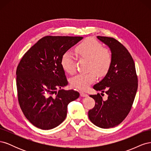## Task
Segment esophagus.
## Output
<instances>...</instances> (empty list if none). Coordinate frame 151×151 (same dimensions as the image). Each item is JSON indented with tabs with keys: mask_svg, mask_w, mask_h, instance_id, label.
<instances>
[{
	"mask_svg": "<svg viewBox=\"0 0 151 151\" xmlns=\"http://www.w3.org/2000/svg\"><path fill=\"white\" fill-rule=\"evenodd\" d=\"M80 95H81V96H82V97L88 96V94H87L85 93H84V92H83V91H80Z\"/></svg>",
	"mask_w": 151,
	"mask_h": 151,
	"instance_id": "obj_1",
	"label": "esophagus"
}]
</instances>
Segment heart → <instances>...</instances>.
Masks as SVG:
<instances>
[{
	"mask_svg": "<svg viewBox=\"0 0 151 151\" xmlns=\"http://www.w3.org/2000/svg\"><path fill=\"white\" fill-rule=\"evenodd\" d=\"M76 52L79 57L88 60L87 70L89 71L76 75L70 79V83L73 88L85 91L96 79L95 72L101 76L108 72L111 64L112 55L93 38H87L79 43L76 47ZM76 61L75 55L70 51H67L63 53L60 63L63 70L72 74L76 70Z\"/></svg>",
	"mask_w": 151,
	"mask_h": 151,
	"instance_id": "1",
	"label": "heart"
}]
</instances>
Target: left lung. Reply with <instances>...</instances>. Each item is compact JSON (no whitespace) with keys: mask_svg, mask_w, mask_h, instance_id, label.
<instances>
[{"mask_svg":"<svg viewBox=\"0 0 151 151\" xmlns=\"http://www.w3.org/2000/svg\"><path fill=\"white\" fill-rule=\"evenodd\" d=\"M97 38L109 48L112 62L106 75L93 86L108 95L103 99V93L90 95L95 101L94 107L88 112L93 124L103 129L114 127L123 122L129 113L138 88L135 63L127 49L113 38Z\"/></svg>","mask_w":151,"mask_h":151,"instance_id":"1","label":"left lung"}]
</instances>
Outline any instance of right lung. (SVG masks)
Returning a JSON list of instances; mask_svg holds the SVG:
<instances>
[{
  "label": "right lung",
  "instance_id": "add662e5",
  "mask_svg": "<svg viewBox=\"0 0 151 151\" xmlns=\"http://www.w3.org/2000/svg\"><path fill=\"white\" fill-rule=\"evenodd\" d=\"M83 38L45 36L31 47L17 65L20 107L27 119L39 129L50 130L58 126L67 116L68 103L79 97L77 91L62 89L68 81L60 61L63 53Z\"/></svg>",
  "mask_w": 151,
  "mask_h": 151
}]
</instances>
